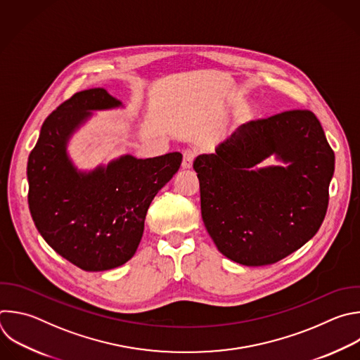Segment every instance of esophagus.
<instances>
[{
    "label": "esophagus",
    "instance_id": "34e87169",
    "mask_svg": "<svg viewBox=\"0 0 360 360\" xmlns=\"http://www.w3.org/2000/svg\"><path fill=\"white\" fill-rule=\"evenodd\" d=\"M182 168L184 169H191L192 168V164H193V160H195V157H196V154H195V151H192V150H185L184 153H182Z\"/></svg>",
    "mask_w": 360,
    "mask_h": 360
}]
</instances>
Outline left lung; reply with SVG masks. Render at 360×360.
<instances>
[{
  "mask_svg": "<svg viewBox=\"0 0 360 360\" xmlns=\"http://www.w3.org/2000/svg\"><path fill=\"white\" fill-rule=\"evenodd\" d=\"M274 153L285 167L256 169ZM202 219L217 250L243 266L290 256L319 230L335 154L316 115L290 110L238 127L193 161Z\"/></svg>",
  "mask_w": 360,
  "mask_h": 360,
  "instance_id": "obj_1",
  "label": "left lung"
}]
</instances>
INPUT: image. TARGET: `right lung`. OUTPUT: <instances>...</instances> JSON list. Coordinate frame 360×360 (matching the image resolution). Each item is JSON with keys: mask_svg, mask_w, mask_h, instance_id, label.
<instances>
[{"mask_svg": "<svg viewBox=\"0 0 360 360\" xmlns=\"http://www.w3.org/2000/svg\"><path fill=\"white\" fill-rule=\"evenodd\" d=\"M120 105L101 87L75 93L46 117L28 158L34 223L58 255L84 271L111 270L134 256L154 196L182 162L181 153L147 160L124 155L90 172L77 171L66 153L70 136L93 110Z\"/></svg>", "mask_w": 360, "mask_h": 360, "instance_id": "obj_1", "label": "right lung"}]
</instances>
